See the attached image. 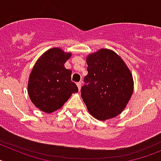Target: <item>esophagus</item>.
<instances>
[{"mask_svg": "<svg viewBox=\"0 0 161 161\" xmlns=\"http://www.w3.org/2000/svg\"><path fill=\"white\" fill-rule=\"evenodd\" d=\"M76 85H77V87H78V89H80V88H81V82H77L76 83Z\"/></svg>", "mask_w": 161, "mask_h": 161, "instance_id": "esophagus-1", "label": "esophagus"}]
</instances>
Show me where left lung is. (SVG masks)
<instances>
[{
	"mask_svg": "<svg viewBox=\"0 0 161 161\" xmlns=\"http://www.w3.org/2000/svg\"><path fill=\"white\" fill-rule=\"evenodd\" d=\"M81 97L89 113L99 120L123 112L133 93V78L124 61L111 50L101 49L86 59Z\"/></svg>",
	"mask_w": 161,
	"mask_h": 161,
	"instance_id": "8db88e82",
	"label": "left lung"
}]
</instances>
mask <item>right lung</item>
<instances>
[{
	"instance_id": "right-lung-1",
	"label": "right lung",
	"mask_w": 161,
	"mask_h": 161,
	"mask_svg": "<svg viewBox=\"0 0 161 161\" xmlns=\"http://www.w3.org/2000/svg\"><path fill=\"white\" fill-rule=\"evenodd\" d=\"M71 56L59 48L48 50L35 64L30 75L28 93L36 107L52 113L63 106L71 95L78 92L72 81V71L64 64Z\"/></svg>"
}]
</instances>
